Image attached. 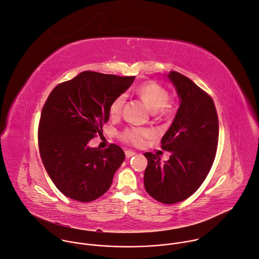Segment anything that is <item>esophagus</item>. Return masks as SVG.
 <instances>
[{"label": "esophagus", "instance_id": "obj_1", "mask_svg": "<svg viewBox=\"0 0 259 259\" xmlns=\"http://www.w3.org/2000/svg\"><path fill=\"white\" fill-rule=\"evenodd\" d=\"M136 155V153L135 152H133V151H125V157L126 158H132L133 156H135Z\"/></svg>", "mask_w": 259, "mask_h": 259}]
</instances>
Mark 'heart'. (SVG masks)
<instances>
[{
    "label": "heart",
    "instance_id": "heart-1",
    "mask_svg": "<svg viewBox=\"0 0 259 259\" xmlns=\"http://www.w3.org/2000/svg\"><path fill=\"white\" fill-rule=\"evenodd\" d=\"M137 94L141 97V99L146 103V105L153 112H163V113L171 112L172 108L168 104L169 92L161 85L155 82L145 83L144 85L140 86L137 89ZM125 100H126L125 94H121L111 102V104L109 105L110 116L117 117L121 114ZM149 136H150L149 131L135 128V130L127 131L123 135V138L127 142H131L135 145H140L143 143L144 139Z\"/></svg>",
    "mask_w": 259,
    "mask_h": 259
}]
</instances>
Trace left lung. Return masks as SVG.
Listing matches in <instances>:
<instances>
[{
	"label": "left lung",
	"mask_w": 259,
	"mask_h": 259,
	"mask_svg": "<svg viewBox=\"0 0 259 259\" xmlns=\"http://www.w3.org/2000/svg\"><path fill=\"white\" fill-rule=\"evenodd\" d=\"M179 98L171 126L161 140L170 152L164 163L159 155L145 153L146 191L163 203H175L193 194L207 176L217 151L219 121L211 98L190 79L177 73L166 75Z\"/></svg>",
	"instance_id": "8db88e82"
}]
</instances>
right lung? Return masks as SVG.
Returning a JSON list of instances; mask_svg holds the SVG:
<instances>
[{
  "instance_id": "1",
  "label": "right lung",
  "mask_w": 259,
  "mask_h": 259,
  "mask_svg": "<svg viewBox=\"0 0 259 259\" xmlns=\"http://www.w3.org/2000/svg\"><path fill=\"white\" fill-rule=\"evenodd\" d=\"M136 77L85 71L58 85L41 112L38 144L45 167L66 196L89 202L110 187L125 155L111 144L105 150L89 146L109 119V105Z\"/></svg>"
}]
</instances>
